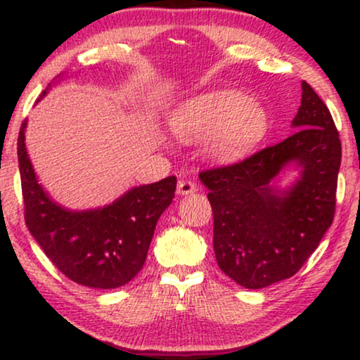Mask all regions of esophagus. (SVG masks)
<instances>
[{
	"mask_svg": "<svg viewBox=\"0 0 360 360\" xmlns=\"http://www.w3.org/2000/svg\"><path fill=\"white\" fill-rule=\"evenodd\" d=\"M196 188H198V186H196L195 181L180 180L179 185H176V193H179V195H190V193H195Z\"/></svg>",
	"mask_w": 360,
	"mask_h": 360,
	"instance_id": "obj_1",
	"label": "esophagus"
}]
</instances>
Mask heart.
Segmentation results:
<instances>
[{
	"instance_id": "heart-1",
	"label": "heart",
	"mask_w": 360,
	"mask_h": 360,
	"mask_svg": "<svg viewBox=\"0 0 360 360\" xmlns=\"http://www.w3.org/2000/svg\"><path fill=\"white\" fill-rule=\"evenodd\" d=\"M170 129L185 142L211 137V154L233 159L264 139L269 116L244 93L216 90L181 103L170 117Z\"/></svg>"
}]
</instances>
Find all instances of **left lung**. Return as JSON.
<instances>
[{"instance_id": "1", "label": "left lung", "mask_w": 360, "mask_h": 360, "mask_svg": "<svg viewBox=\"0 0 360 360\" xmlns=\"http://www.w3.org/2000/svg\"><path fill=\"white\" fill-rule=\"evenodd\" d=\"M297 131L229 165L200 172L213 208V248L219 269L245 288L290 278L318 248L336 211L341 139L331 112L303 82ZM302 179L278 197L269 180L288 163Z\"/></svg>"}]
</instances>
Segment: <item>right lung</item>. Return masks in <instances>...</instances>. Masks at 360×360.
Returning a JSON list of instances; mask_svg holds the SVG:
<instances>
[{
	"instance_id": "add662e5",
	"label": "right lung",
	"mask_w": 360,
	"mask_h": 360,
	"mask_svg": "<svg viewBox=\"0 0 360 360\" xmlns=\"http://www.w3.org/2000/svg\"><path fill=\"white\" fill-rule=\"evenodd\" d=\"M24 129L26 121L19 129L18 160L24 221L34 239L75 283L106 290L131 282L146 262L157 219L175 196L176 176L132 188L101 210L67 211L37 184L24 146Z\"/></svg>"
}]
</instances>
